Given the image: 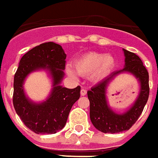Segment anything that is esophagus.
Returning <instances> with one entry per match:
<instances>
[{
	"label": "esophagus",
	"instance_id": "1",
	"mask_svg": "<svg viewBox=\"0 0 158 158\" xmlns=\"http://www.w3.org/2000/svg\"><path fill=\"white\" fill-rule=\"evenodd\" d=\"M86 94H87V90L82 88V89L81 90V96H85Z\"/></svg>",
	"mask_w": 158,
	"mask_h": 158
}]
</instances>
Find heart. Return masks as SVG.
I'll return each instance as SVG.
<instances>
[{"instance_id":"heart-1","label":"heart","mask_w":158,"mask_h":158,"mask_svg":"<svg viewBox=\"0 0 158 158\" xmlns=\"http://www.w3.org/2000/svg\"><path fill=\"white\" fill-rule=\"evenodd\" d=\"M115 64L116 60L110 54L88 52L75 61L74 68L80 75L88 76L92 74V78L99 81L111 72ZM67 72L70 76H74L73 71L70 69L67 70Z\"/></svg>"}]
</instances>
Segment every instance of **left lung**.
Returning <instances> with one entry per match:
<instances>
[{
    "instance_id": "8db88e82",
    "label": "left lung",
    "mask_w": 158,
    "mask_h": 158,
    "mask_svg": "<svg viewBox=\"0 0 158 158\" xmlns=\"http://www.w3.org/2000/svg\"><path fill=\"white\" fill-rule=\"evenodd\" d=\"M125 56L124 68L114 71L109 77L88 91L90 102V119L93 125L100 132L116 134L128 130L141 115L149 97V74L138 55L123 49ZM130 73L140 83L137 99L128 109L123 113L114 112L108 104L107 88L110 81L119 73Z\"/></svg>"
}]
</instances>
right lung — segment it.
Segmentation results:
<instances>
[{
  "label": "right lung",
  "mask_w": 158,
  "mask_h": 158,
  "mask_svg": "<svg viewBox=\"0 0 158 158\" xmlns=\"http://www.w3.org/2000/svg\"><path fill=\"white\" fill-rule=\"evenodd\" d=\"M66 54L62 47L46 42L35 47L21 58L14 75L13 106L24 125L35 134H56L66 123L70 109L80 98L81 88H64L61 81L64 77ZM45 70L52 80V90L42 102H34L23 88L26 77L32 72Z\"/></svg>",
  "instance_id": "1"
}]
</instances>
